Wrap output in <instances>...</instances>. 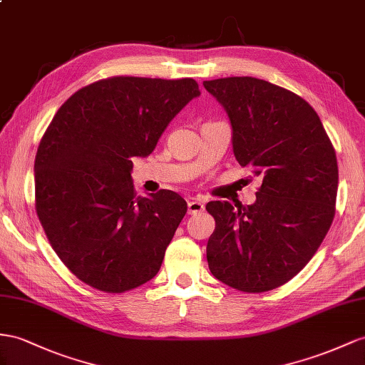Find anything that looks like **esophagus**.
Instances as JSON below:
<instances>
[{
  "mask_svg": "<svg viewBox=\"0 0 365 365\" xmlns=\"http://www.w3.org/2000/svg\"><path fill=\"white\" fill-rule=\"evenodd\" d=\"M205 210V205L202 202H197V200H191L188 202V212L191 214V216H195V214H199Z\"/></svg>",
  "mask_w": 365,
  "mask_h": 365,
  "instance_id": "1",
  "label": "esophagus"
}]
</instances>
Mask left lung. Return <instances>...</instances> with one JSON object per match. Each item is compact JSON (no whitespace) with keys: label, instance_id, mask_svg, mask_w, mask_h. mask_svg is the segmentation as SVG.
<instances>
[{"label":"left lung","instance_id":"obj_1","mask_svg":"<svg viewBox=\"0 0 365 365\" xmlns=\"http://www.w3.org/2000/svg\"><path fill=\"white\" fill-rule=\"evenodd\" d=\"M225 108L240 166L262 177L256 202L207 203L216 228L208 267L220 282L264 293L293 279L330 230L338 160L319 115L294 92L255 77L203 81Z\"/></svg>","mask_w":365,"mask_h":365}]
</instances>
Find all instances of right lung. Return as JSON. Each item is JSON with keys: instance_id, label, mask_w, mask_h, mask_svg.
Segmentation results:
<instances>
[{"instance_id": "right-lung-1", "label": "right lung", "mask_w": 365, "mask_h": 365, "mask_svg": "<svg viewBox=\"0 0 365 365\" xmlns=\"http://www.w3.org/2000/svg\"><path fill=\"white\" fill-rule=\"evenodd\" d=\"M200 96L192 78L109 77L63 103L35 157V210L51 247L81 282L125 293L151 280L186 214L179 194L137 195L133 157Z\"/></svg>"}]
</instances>
